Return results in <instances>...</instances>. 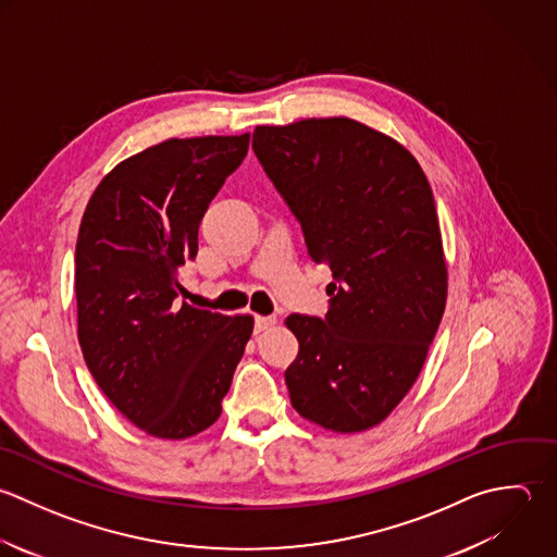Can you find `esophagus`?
I'll use <instances>...</instances> for the list:
<instances>
[{
	"mask_svg": "<svg viewBox=\"0 0 557 557\" xmlns=\"http://www.w3.org/2000/svg\"><path fill=\"white\" fill-rule=\"evenodd\" d=\"M277 323V319L271 314V317H256V332H264L269 327H273Z\"/></svg>",
	"mask_w": 557,
	"mask_h": 557,
	"instance_id": "obj_1",
	"label": "esophagus"
}]
</instances>
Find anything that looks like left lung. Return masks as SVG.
I'll return each mask as SVG.
<instances>
[{
  "instance_id": "8db88e82",
  "label": "left lung",
  "mask_w": 557,
  "mask_h": 557,
  "mask_svg": "<svg viewBox=\"0 0 557 557\" xmlns=\"http://www.w3.org/2000/svg\"><path fill=\"white\" fill-rule=\"evenodd\" d=\"M251 147L334 277L325 319H286L290 404L338 434L375 428L417 382L447 304L432 186L404 145L347 116L258 125Z\"/></svg>"
}]
</instances>
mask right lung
<instances>
[{
  "instance_id": "add662e5",
  "label": "right lung",
  "mask_w": 557,
  "mask_h": 557,
  "mask_svg": "<svg viewBox=\"0 0 557 557\" xmlns=\"http://www.w3.org/2000/svg\"><path fill=\"white\" fill-rule=\"evenodd\" d=\"M249 149V134L169 138L119 162L95 188L75 245L77 341L110 404L156 438L221 417L253 332L249 314L180 304L177 269Z\"/></svg>"
}]
</instances>
